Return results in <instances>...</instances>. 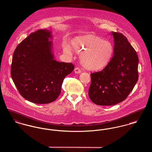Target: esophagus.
I'll return each mask as SVG.
<instances>
[{
	"instance_id": "34e87169",
	"label": "esophagus",
	"mask_w": 152,
	"mask_h": 152,
	"mask_svg": "<svg viewBox=\"0 0 152 152\" xmlns=\"http://www.w3.org/2000/svg\"><path fill=\"white\" fill-rule=\"evenodd\" d=\"M74 72H75V73H76L77 74H79V73H80L81 72V69L79 68L76 67L74 69Z\"/></svg>"
}]
</instances>
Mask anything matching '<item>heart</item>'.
Here are the masks:
<instances>
[{
    "instance_id": "obj_1",
    "label": "heart",
    "mask_w": 152,
    "mask_h": 152,
    "mask_svg": "<svg viewBox=\"0 0 152 152\" xmlns=\"http://www.w3.org/2000/svg\"><path fill=\"white\" fill-rule=\"evenodd\" d=\"M65 53L80 55L81 65L86 69L98 71L106 67L114 52L113 45L103 38L94 34L77 36L73 38L69 46L63 48Z\"/></svg>"
}]
</instances>
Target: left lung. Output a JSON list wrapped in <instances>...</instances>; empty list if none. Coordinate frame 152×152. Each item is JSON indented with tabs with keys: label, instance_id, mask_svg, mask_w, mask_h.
Segmentation results:
<instances>
[{
	"label": "left lung",
	"instance_id": "8db88e82",
	"mask_svg": "<svg viewBox=\"0 0 152 152\" xmlns=\"http://www.w3.org/2000/svg\"><path fill=\"white\" fill-rule=\"evenodd\" d=\"M114 52L102 71L91 74L88 95L100 106H113L124 101L138 79V58L133 47L121 33L112 32Z\"/></svg>",
	"mask_w": 152,
	"mask_h": 152
}]
</instances>
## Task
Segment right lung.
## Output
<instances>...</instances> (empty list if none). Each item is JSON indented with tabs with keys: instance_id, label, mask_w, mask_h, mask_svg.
Listing matches in <instances>:
<instances>
[{
	"instance_id": "1",
	"label": "right lung",
	"mask_w": 152,
	"mask_h": 152,
	"mask_svg": "<svg viewBox=\"0 0 152 152\" xmlns=\"http://www.w3.org/2000/svg\"><path fill=\"white\" fill-rule=\"evenodd\" d=\"M52 32L40 29L23 39L12 57L11 76L19 94L37 104L53 102L60 95L65 76L74 69L72 63L54 60Z\"/></svg>"
}]
</instances>
